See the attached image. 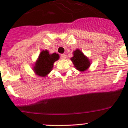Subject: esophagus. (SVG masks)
I'll return each mask as SVG.
<instances>
[{
  "label": "esophagus",
  "instance_id": "obj_1",
  "mask_svg": "<svg viewBox=\"0 0 128 128\" xmlns=\"http://www.w3.org/2000/svg\"><path fill=\"white\" fill-rule=\"evenodd\" d=\"M60 58H61V59H65L66 58V56L65 54H63L60 55Z\"/></svg>",
  "mask_w": 128,
  "mask_h": 128
}]
</instances>
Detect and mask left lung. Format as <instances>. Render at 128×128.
I'll use <instances>...</instances> for the list:
<instances>
[{
  "label": "left lung",
  "mask_w": 128,
  "mask_h": 128,
  "mask_svg": "<svg viewBox=\"0 0 128 128\" xmlns=\"http://www.w3.org/2000/svg\"><path fill=\"white\" fill-rule=\"evenodd\" d=\"M74 56L70 58L74 67L78 70L81 72L86 71L90 67V62L88 58L84 54L79 50H76L73 52Z\"/></svg>",
  "instance_id": "8db88e82"
}]
</instances>
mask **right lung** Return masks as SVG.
Listing matches in <instances>:
<instances>
[{"mask_svg": "<svg viewBox=\"0 0 128 128\" xmlns=\"http://www.w3.org/2000/svg\"><path fill=\"white\" fill-rule=\"evenodd\" d=\"M59 58V55L56 52L50 54L48 50H43L40 52L38 60L34 64L33 70L37 76L46 77L51 71L54 63Z\"/></svg>", "mask_w": 128, "mask_h": 128, "instance_id": "add662e5", "label": "right lung"}]
</instances>
